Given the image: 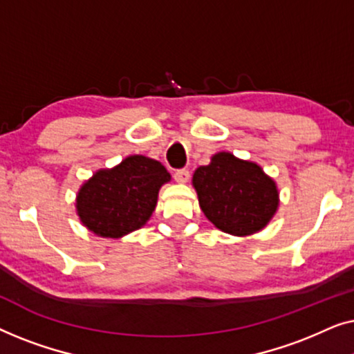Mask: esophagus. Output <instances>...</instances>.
Returning a JSON list of instances; mask_svg holds the SVG:
<instances>
[{"label":"esophagus","mask_w":354,"mask_h":354,"mask_svg":"<svg viewBox=\"0 0 354 354\" xmlns=\"http://www.w3.org/2000/svg\"><path fill=\"white\" fill-rule=\"evenodd\" d=\"M174 178H176V182L185 183L188 178H190V171H188V169H177V171L174 172Z\"/></svg>","instance_id":"obj_1"}]
</instances>
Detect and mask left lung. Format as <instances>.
Returning <instances> with one entry per match:
<instances>
[{
	"label": "left lung",
	"mask_w": 354,
	"mask_h": 354,
	"mask_svg": "<svg viewBox=\"0 0 354 354\" xmlns=\"http://www.w3.org/2000/svg\"><path fill=\"white\" fill-rule=\"evenodd\" d=\"M201 211L217 229L232 235H250L263 229L279 206L272 178L258 164L217 153L211 164L193 174Z\"/></svg>",
	"instance_id": "left-lung-1"
}]
</instances>
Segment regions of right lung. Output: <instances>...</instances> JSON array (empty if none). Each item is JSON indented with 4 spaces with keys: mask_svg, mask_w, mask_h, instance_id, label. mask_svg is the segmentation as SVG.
Returning <instances> with one entry per match:
<instances>
[{
    "mask_svg": "<svg viewBox=\"0 0 354 354\" xmlns=\"http://www.w3.org/2000/svg\"><path fill=\"white\" fill-rule=\"evenodd\" d=\"M171 180L161 162L129 156L114 169L98 171L77 196L84 225L100 236L118 239L137 230L153 214L158 192Z\"/></svg>",
    "mask_w": 354,
    "mask_h": 354,
    "instance_id": "right-lung-1",
    "label": "right lung"
}]
</instances>
